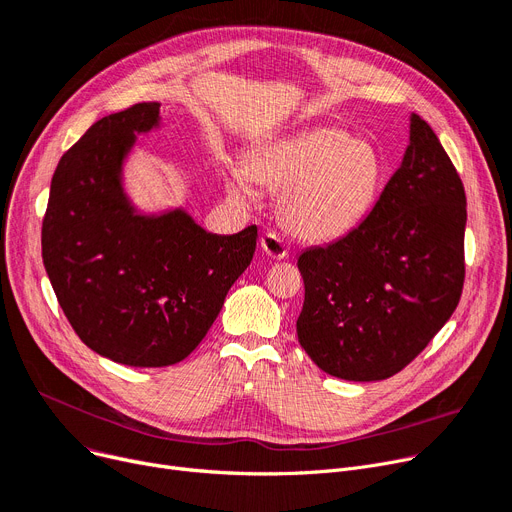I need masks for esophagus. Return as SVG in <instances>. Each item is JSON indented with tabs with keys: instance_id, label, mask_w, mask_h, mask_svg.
Returning a JSON list of instances; mask_svg holds the SVG:
<instances>
[{
	"instance_id": "esophagus-1",
	"label": "esophagus",
	"mask_w": 512,
	"mask_h": 512,
	"mask_svg": "<svg viewBox=\"0 0 512 512\" xmlns=\"http://www.w3.org/2000/svg\"><path fill=\"white\" fill-rule=\"evenodd\" d=\"M261 249L265 251V255H270L272 259H284V257H288V247H286L284 238H282L280 234H276L274 230L265 232V234L261 236Z\"/></svg>"
}]
</instances>
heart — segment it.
Returning <instances> with one entry per match:
<instances>
[{
	"instance_id": "obj_1",
	"label": "heart",
	"mask_w": 512,
	"mask_h": 512,
	"mask_svg": "<svg viewBox=\"0 0 512 512\" xmlns=\"http://www.w3.org/2000/svg\"><path fill=\"white\" fill-rule=\"evenodd\" d=\"M251 178L282 193L286 226L313 240L351 230L369 207L380 180V159L359 139L338 128H311L259 149L249 174L232 170L228 188L251 191Z\"/></svg>"
}]
</instances>
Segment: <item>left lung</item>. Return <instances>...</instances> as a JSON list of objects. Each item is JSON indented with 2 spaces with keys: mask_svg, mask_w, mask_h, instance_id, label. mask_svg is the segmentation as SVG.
I'll return each mask as SVG.
<instances>
[{
  "mask_svg": "<svg viewBox=\"0 0 512 512\" xmlns=\"http://www.w3.org/2000/svg\"><path fill=\"white\" fill-rule=\"evenodd\" d=\"M467 197L436 132L411 118V145L367 218L299 255L297 336L340 380L392 378L432 342L461 301Z\"/></svg>",
  "mask_w": 512,
  "mask_h": 512,
  "instance_id": "obj_1",
  "label": "left lung"
}]
</instances>
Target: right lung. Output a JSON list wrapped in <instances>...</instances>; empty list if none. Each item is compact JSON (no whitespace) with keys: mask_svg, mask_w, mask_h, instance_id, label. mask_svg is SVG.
Wrapping results in <instances>:
<instances>
[{"mask_svg":"<svg viewBox=\"0 0 512 512\" xmlns=\"http://www.w3.org/2000/svg\"><path fill=\"white\" fill-rule=\"evenodd\" d=\"M159 103L97 120L60 159L41 228L43 265L72 330L97 355L166 367L191 355L247 270L257 226L218 236L184 211L134 215L120 166Z\"/></svg>","mask_w":512,"mask_h":512,"instance_id":"right-lung-1","label":"right lung"}]
</instances>
